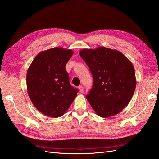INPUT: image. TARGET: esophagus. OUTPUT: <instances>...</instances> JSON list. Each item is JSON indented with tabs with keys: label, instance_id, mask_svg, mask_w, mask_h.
I'll return each mask as SVG.
<instances>
[{
	"label": "esophagus",
	"instance_id": "1",
	"mask_svg": "<svg viewBox=\"0 0 159 159\" xmlns=\"http://www.w3.org/2000/svg\"><path fill=\"white\" fill-rule=\"evenodd\" d=\"M79 89H80L81 93H83V92H84V88H83L81 85L80 86V87H79Z\"/></svg>",
	"mask_w": 159,
	"mask_h": 159
}]
</instances>
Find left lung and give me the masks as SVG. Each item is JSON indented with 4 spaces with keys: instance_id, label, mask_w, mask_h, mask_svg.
Here are the masks:
<instances>
[{
    "instance_id": "left-lung-1",
    "label": "left lung",
    "mask_w": 159,
    "mask_h": 159,
    "mask_svg": "<svg viewBox=\"0 0 159 159\" xmlns=\"http://www.w3.org/2000/svg\"><path fill=\"white\" fill-rule=\"evenodd\" d=\"M80 55L88 66L93 87L86 96L99 117L120 113L131 101L137 81L134 67L121 52L103 46L83 49Z\"/></svg>"
}]
</instances>
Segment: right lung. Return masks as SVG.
Masks as SVG:
<instances>
[{
    "mask_svg": "<svg viewBox=\"0 0 159 159\" xmlns=\"http://www.w3.org/2000/svg\"><path fill=\"white\" fill-rule=\"evenodd\" d=\"M73 51L56 47L40 52L27 71V91L42 113L59 117L68 109L78 90L70 85L66 70Z\"/></svg>",
    "mask_w": 159,
    "mask_h": 159,
    "instance_id": "obj_1",
    "label": "right lung"
}]
</instances>
